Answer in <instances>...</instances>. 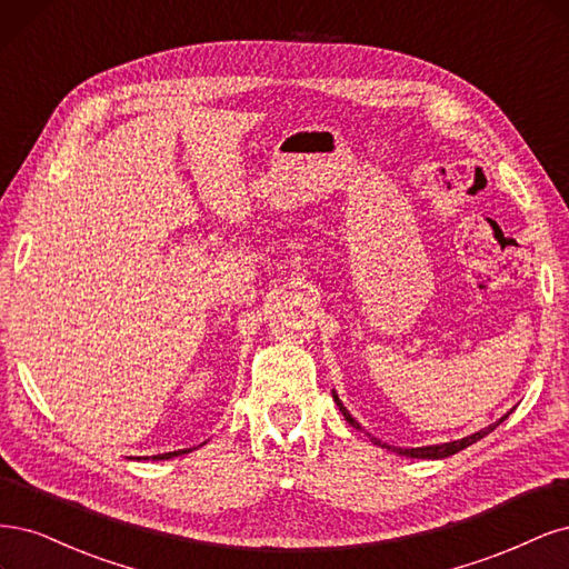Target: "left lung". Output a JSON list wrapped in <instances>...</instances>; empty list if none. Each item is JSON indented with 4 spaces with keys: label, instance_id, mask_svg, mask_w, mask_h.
<instances>
[{
    "label": "left lung",
    "instance_id": "1",
    "mask_svg": "<svg viewBox=\"0 0 569 569\" xmlns=\"http://www.w3.org/2000/svg\"><path fill=\"white\" fill-rule=\"evenodd\" d=\"M333 399H336V405H338V409L342 411V416H345V420L347 423H350L352 428H357V430H361V426L357 423V420L352 418V413L347 411L345 407H342V401H340V397L336 395V390H333ZM510 413V411H508ZM508 413L503 416V418H499L497 423H491L489 428H485V430H480V432H472V435H468V437H463V439H456V442H447V445H432V447H416V449H401V447H388V445H380V439H376V437H371V442L373 445H378V447H382V449H392V451H397L399 456H409V458H447V456H453V453H458L461 449H466V447H470V445H475L478 442V439H482L485 435H489L491 430H497L503 420L508 418Z\"/></svg>",
    "mask_w": 569,
    "mask_h": 569
}]
</instances>
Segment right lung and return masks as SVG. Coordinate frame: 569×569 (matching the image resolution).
I'll return each instance as SVG.
<instances>
[{"mask_svg":"<svg viewBox=\"0 0 569 569\" xmlns=\"http://www.w3.org/2000/svg\"><path fill=\"white\" fill-rule=\"evenodd\" d=\"M196 449V447H193ZM191 449H179V451H170V453H158V456H153V461H164V458H174V456H181V453H189ZM149 456H143V461Z\"/></svg>","mask_w":569,"mask_h":569,"instance_id":"right-lung-1","label":"right lung"}]
</instances>
